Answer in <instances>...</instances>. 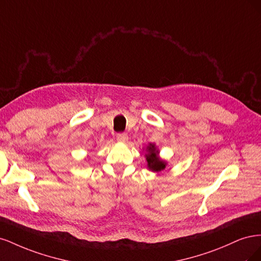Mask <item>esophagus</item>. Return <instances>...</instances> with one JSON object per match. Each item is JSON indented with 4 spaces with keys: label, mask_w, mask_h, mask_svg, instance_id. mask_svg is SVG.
I'll list each match as a JSON object with an SVG mask.
<instances>
[{
    "label": "esophagus",
    "mask_w": 261,
    "mask_h": 261,
    "mask_svg": "<svg viewBox=\"0 0 261 261\" xmlns=\"http://www.w3.org/2000/svg\"><path fill=\"white\" fill-rule=\"evenodd\" d=\"M116 139H117L118 143H126V141H127V139H128V136H127V134L122 133V134H118Z\"/></svg>",
    "instance_id": "34e87169"
}]
</instances>
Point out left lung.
I'll list each match as a JSON object with an SVG mask.
<instances>
[{
    "mask_svg": "<svg viewBox=\"0 0 261 261\" xmlns=\"http://www.w3.org/2000/svg\"><path fill=\"white\" fill-rule=\"evenodd\" d=\"M148 153L146 154V160L148 162V168L153 172H160L165 169V162L158 158V150L154 145L150 144L147 147Z\"/></svg>",
    "mask_w": 261,
    "mask_h": 261,
    "instance_id": "left-lung-1",
    "label": "left lung"
}]
</instances>
